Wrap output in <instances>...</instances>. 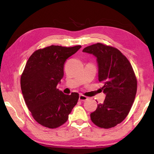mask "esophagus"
<instances>
[{
    "mask_svg": "<svg viewBox=\"0 0 154 154\" xmlns=\"http://www.w3.org/2000/svg\"><path fill=\"white\" fill-rule=\"evenodd\" d=\"M87 99H88V97L83 95V94H80V95H79V100L80 101H85V100H87Z\"/></svg>",
    "mask_w": 154,
    "mask_h": 154,
    "instance_id": "34e87169",
    "label": "esophagus"
}]
</instances>
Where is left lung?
Wrapping results in <instances>:
<instances>
[{
    "instance_id": "1",
    "label": "left lung",
    "mask_w": 154,
    "mask_h": 154,
    "mask_svg": "<svg viewBox=\"0 0 154 154\" xmlns=\"http://www.w3.org/2000/svg\"><path fill=\"white\" fill-rule=\"evenodd\" d=\"M97 57L99 81L106 94L103 103L91 114L92 122L102 128L120 124L128 114L137 91V79L128 59L118 49L97 43L83 49Z\"/></svg>"
}]
</instances>
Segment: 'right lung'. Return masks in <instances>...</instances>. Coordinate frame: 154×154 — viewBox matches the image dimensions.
Returning a JSON list of instances; mask_svg holds the SVG:
<instances>
[{
    "label": "right lung",
    "instance_id": "right-lung-1",
    "mask_svg": "<svg viewBox=\"0 0 154 154\" xmlns=\"http://www.w3.org/2000/svg\"><path fill=\"white\" fill-rule=\"evenodd\" d=\"M81 48L53 45L29 57L21 75V90L28 109L42 126L56 128L63 125L77 103L79 94H65L56 87L63 77L65 61Z\"/></svg>",
    "mask_w": 154,
    "mask_h": 154
}]
</instances>
